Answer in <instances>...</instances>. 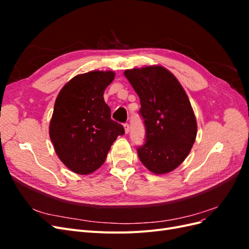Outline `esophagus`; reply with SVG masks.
<instances>
[{
	"label": "esophagus",
	"instance_id": "esophagus-1",
	"mask_svg": "<svg viewBox=\"0 0 249 249\" xmlns=\"http://www.w3.org/2000/svg\"><path fill=\"white\" fill-rule=\"evenodd\" d=\"M124 126L125 134H129V132H130V125H129V124H124Z\"/></svg>",
	"mask_w": 249,
	"mask_h": 249
}]
</instances>
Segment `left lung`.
Wrapping results in <instances>:
<instances>
[{
  "mask_svg": "<svg viewBox=\"0 0 249 249\" xmlns=\"http://www.w3.org/2000/svg\"><path fill=\"white\" fill-rule=\"evenodd\" d=\"M140 99L145 142L137 147L140 161L156 175L176 169L189 155L197 124L188 95L173 74L159 65L126 70Z\"/></svg>",
  "mask_w": 249,
  "mask_h": 249,
  "instance_id": "obj_1",
  "label": "left lung"
}]
</instances>
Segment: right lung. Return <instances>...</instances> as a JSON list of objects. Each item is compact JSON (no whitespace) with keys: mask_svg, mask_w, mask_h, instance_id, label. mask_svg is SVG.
I'll use <instances>...</instances> for the list:
<instances>
[{"mask_svg":"<svg viewBox=\"0 0 249 249\" xmlns=\"http://www.w3.org/2000/svg\"><path fill=\"white\" fill-rule=\"evenodd\" d=\"M113 71H93L72 78L59 92L50 123V137L59 159L79 175H89L104 164L112 143L124 134L111 119L104 101Z\"/></svg>","mask_w":249,"mask_h":249,"instance_id":"1","label":"right lung"}]
</instances>
